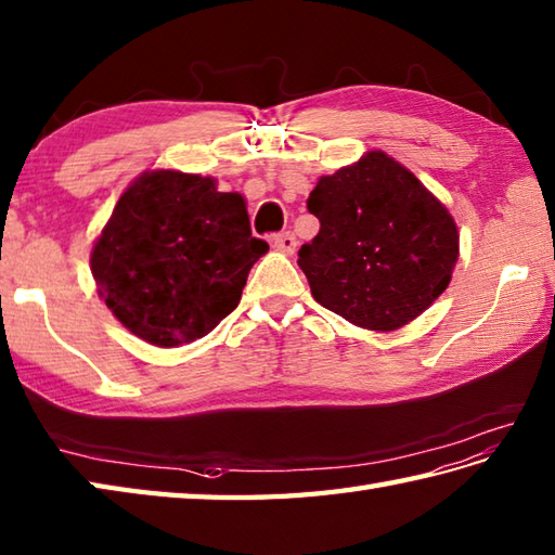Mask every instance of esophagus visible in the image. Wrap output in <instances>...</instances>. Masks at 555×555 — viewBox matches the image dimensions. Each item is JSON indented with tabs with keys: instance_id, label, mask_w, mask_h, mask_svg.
I'll return each instance as SVG.
<instances>
[{
	"instance_id": "esophagus-1",
	"label": "esophagus",
	"mask_w": 555,
	"mask_h": 555,
	"mask_svg": "<svg viewBox=\"0 0 555 555\" xmlns=\"http://www.w3.org/2000/svg\"><path fill=\"white\" fill-rule=\"evenodd\" d=\"M273 246L278 248V251L292 256L294 251H297V236H294L292 232H280L273 236Z\"/></svg>"
}]
</instances>
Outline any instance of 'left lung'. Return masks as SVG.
Instances as JSON below:
<instances>
[{"instance_id": "left-lung-1", "label": "left lung", "mask_w": 555, "mask_h": 555, "mask_svg": "<svg viewBox=\"0 0 555 555\" xmlns=\"http://www.w3.org/2000/svg\"><path fill=\"white\" fill-rule=\"evenodd\" d=\"M321 222L299 248L313 299L366 331L390 333L446 292L460 256L450 210L383 151L315 182L307 201Z\"/></svg>"}]
</instances>
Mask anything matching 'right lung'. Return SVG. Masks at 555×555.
Masks as SVG:
<instances>
[{"mask_svg": "<svg viewBox=\"0 0 555 555\" xmlns=\"http://www.w3.org/2000/svg\"><path fill=\"white\" fill-rule=\"evenodd\" d=\"M266 251L242 194L218 191L212 177L145 169L93 242L90 273L131 335L169 349L208 335L236 309Z\"/></svg>", "mask_w": 555, "mask_h": 555, "instance_id": "add662e5", "label": "right lung"}]
</instances>
